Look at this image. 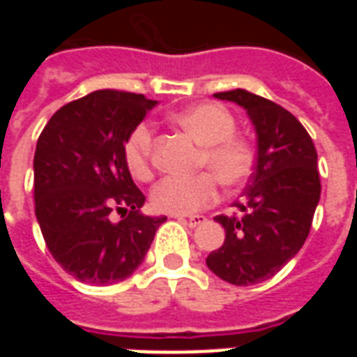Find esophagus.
<instances>
[{"instance_id":"obj_1","label":"esophagus","mask_w":357,"mask_h":357,"mask_svg":"<svg viewBox=\"0 0 357 357\" xmlns=\"http://www.w3.org/2000/svg\"><path fill=\"white\" fill-rule=\"evenodd\" d=\"M178 220H181V222H185L189 227H197V225H201L206 222V216H201V214H197V216H176Z\"/></svg>"}]
</instances>
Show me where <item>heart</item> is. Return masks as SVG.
<instances>
[{"instance_id": "1", "label": "heart", "mask_w": 357, "mask_h": 357, "mask_svg": "<svg viewBox=\"0 0 357 357\" xmlns=\"http://www.w3.org/2000/svg\"><path fill=\"white\" fill-rule=\"evenodd\" d=\"M172 122L202 145L199 155L201 172L193 178H164L151 191V204L156 212L187 216L208 208L220 197L218 179L227 189L241 187L255 168L252 143L237 135V120L218 102H199L172 114ZM155 132L147 122L132 130L124 143V162L132 178L147 181L153 176Z\"/></svg>"}]
</instances>
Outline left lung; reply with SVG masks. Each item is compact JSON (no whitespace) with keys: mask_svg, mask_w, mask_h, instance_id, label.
<instances>
[{"mask_svg":"<svg viewBox=\"0 0 357 357\" xmlns=\"http://www.w3.org/2000/svg\"><path fill=\"white\" fill-rule=\"evenodd\" d=\"M247 109L256 128L258 155L239 214L216 216L225 241L208 266L227 283L247 287L273 277L306 243L321 195L317 151L298 118L281 105L245 89L214 93Z\"/></svg>","mask_w":357,"mask_h":357,"instance_id":"left-lung-1","label":"left lung"}]
</instances>
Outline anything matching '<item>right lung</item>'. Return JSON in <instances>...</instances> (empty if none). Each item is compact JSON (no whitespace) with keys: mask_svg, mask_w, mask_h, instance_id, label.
I'll use <instances>...</instances> for the list:
<instances>
[{"mask_svg":"<svg viewBox=\"0 0 357 357\" xmlns=\"http://www.w3.org/2000/svg\"><path fill=\"white\" fill-rule=\"evenodd\" d=\"M155 105L141 93L99 89L61 107L38 137L36 218L55 262L82 283L132 275L166 220L141 214L145 195L124 162L128 135Z\"/></svg>","mask_w":357,"mask_h":357,"instance_id":"obj_1","label":"right lung"}]
</instances>
